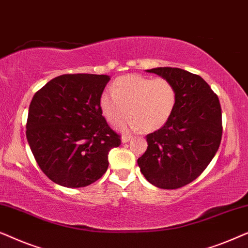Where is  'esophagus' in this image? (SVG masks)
I'll list each match as a JSON object with an SVG mask.
<instances>
[{
    "instance_id": "esophagus-1",
    "label": "esophagus",
    "mask_w": 248,
    "mask_h": 248,
    "mask_svg": "<svg viewBox=\"0 0 248 248\" xmlns=\"http://www.w3.org/2000/svg\"><path fill=\"white\" fill-rule=\"evenodd\" d=\"M132 139V137L131 135H127V134H124L123 137H122V142H123V143H126V142H128Z\"/></svg>"
}]
</instances>
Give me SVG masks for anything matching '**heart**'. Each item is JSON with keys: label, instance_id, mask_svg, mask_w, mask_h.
Segmentation results:
<instances>
[{"label": "heart", "instance_id": "1", "mask_svg": "<svg viewBox=\"0 0 248 248\" xmlns=\"http://www.w3.org/2000/svg\"><path fill=\"white\" fill-rule=\"evenodd\" d=\"M111 93H104L99 105L104 117L111 124L126 116L120 124L122 130L155 132L170 120L177 105L175 84L164 78L127 74L111 84Z\"/></svg>", "mask_w": 248, "mask_h": 248}]
</instances>
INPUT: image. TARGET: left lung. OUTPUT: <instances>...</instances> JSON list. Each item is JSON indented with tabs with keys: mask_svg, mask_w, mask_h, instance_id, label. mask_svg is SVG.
Returning <instances> with one entry per match:
<instances>
[{
	"mask_svg": "<svg viewBox=\"0 0 248 248\" xmlns=\"http://www.w3.org/2000/svg\"><path fill=\"white\" fill-rule=\"evenodd\" d=\"M171 81L177 105L170 120L147 135L148 149L138 165L152 185L175 189L204 171L218 151L222 137L219 98L198 74L178 67L147 70Z\"/></svg>",
	"mask_w": 248,
	"mask_h": 248,
	"instance_id": "8db88e82",
	"label": "left lung"
}]
</instances>
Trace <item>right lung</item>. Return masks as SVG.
Masks as SVG:
<instances>
[{"label": "right lung", "instance_id": "1", "mask_svg": "<svg viewBox=\"0 0 248 248\" xmlns=\"http://www.w3.org/2000/svg\"><path fill=\"white\" fill-rule=\"evenodd\" d=\"M109 80L104 74H63L32 97L27 140L39 168L56 184H93L106 172L110 149L121 144L99 105Z\"/></svg>", "mask_w": 248, "mask_h": 248}]
</instances>
